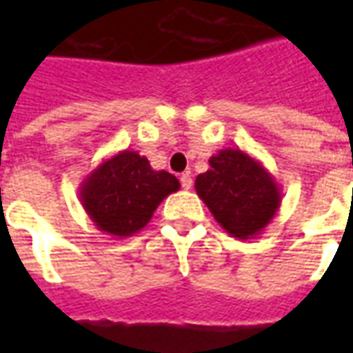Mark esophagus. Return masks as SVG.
Listing matches in <instances>:
<instances>
[{"label":"esophagus","mask_w":353,"mask_h":353,"mask_svg":"<svg viewBox=\"0 0 353 353\" xmlns=\"http://www.w3.org/2000/svg\"><path fill=\"white\" fill-rule=\"evenodd\" d=\"M179 181H181V187H183L185 191H189L192 187V177L189 172H185V174H181V177H179Z\"/></svg>","instance_id":"esophagus-1"}]
</instances>
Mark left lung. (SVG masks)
<instances>
[{
  "mask_svg": "<svg viewBox=\"0 0 353 353\" xmlns=\"http://www.w3.org/2000/svg\"><path fill=\"white\" fill-rule=\"evenodd\" d=\"M194 189L215 221L240 240L257 238L280 210V185L252 154L229 147L210 157Z\"/></svg>",
  "mask_w": 353,
  "mask_h": 353,
  "instance_id": "1",
  "label": "left lung"
}]
</instances>
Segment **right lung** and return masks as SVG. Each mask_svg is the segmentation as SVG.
<instances>
[{"instance_id": "right-lung-1", "label": "right lung", "mask_w": 353, "mask_h": 353, "mask_svg": "<svg viewBox=\"0 0 353 353\" xmlns=\"http://www.w3.org/2000/svg\"><path fill=\"white\" fill-rule=\"evenodd\" d=\"M179 181L153 170L138 151H121L92 170L79 187L81 204L96 229L111 236H132L151 221L154 210Z\"/></svg>"}]
</instances>
